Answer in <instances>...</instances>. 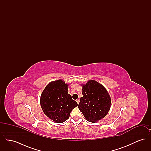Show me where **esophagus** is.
Returning <instances> with one entry per match:
<instances>
[{"label": "esophagus", "mask_w": 151, "mask_h": 151, "mask_svg": "<svg viewBox=\"0 0 151 151\" xmlns=\"http://www.w3.org/2000/svg\"><path fill=\"white\" fill-rule=\"evenodd\" d=\"M76 102H77V103H78V104H79V102H80V100H79V99H78V100H76Z\"/></svg>", "instance_id": "34e87169"}]
</instances>
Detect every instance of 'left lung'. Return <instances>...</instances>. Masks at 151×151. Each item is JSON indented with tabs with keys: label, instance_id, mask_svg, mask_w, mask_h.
<instances>
[{
	"label": "left lung",
	"instance_id": "obj_1",
	"mask_svg": "<svg viewBox=\"0 0 151 151\" xmlns=\"http://www.w3.org/2000/svg\"><path fill=\"white\" fill-rule=\"evenodd\" d=\"M81 86L83 96L80 98L79 110L86 121L97 122L107 115L110 110V96L104 86L93 80Z\"/></svg>",
	"mask_w": 151,
	"mask_h": 151
}]
</instances>
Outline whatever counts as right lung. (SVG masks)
<instances>
[{
  "mask_svg": "<svg viewBox=\"0 0 151 151\" xmlns=\"http://www.w3.org/2000/svg\"><path fill=\"white\" fill-rule=\"evenodd\" d=\"M68 84L61 79L49 83L42 92L40 104L43 113L57 123L69 118L73 109L78 104L68 93Z\"/></svg>",
  "mask_w": 151,
  "mask_h": 151,
  "instance_id": "1",
  "label": "right lung"
}]
</instances>
